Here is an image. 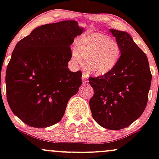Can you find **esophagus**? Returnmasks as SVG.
<instances>
[{
  "mask_svg": "<svg viewBox=\"0 0 159 159\" xmlns=\"http://www.w3.org/2000/svg\"><path fill=\"white\" fill-rule=\"evenodd\" d=\"M87 77H88V76L87 75V74H82V81H83L84 83H87V82H88V79H87L88 78Z\"/></svg>",
  "mask_w": 159,
  "mask_h": 159,
  "instance_id": "1",
  "label": "esophagus"
}]
</instances>
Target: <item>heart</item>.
Masks as SVG:
<instances>
[{"label": "heart", "instance_id": "heart-1", "mask_svg": "<svg viewBox=\"0 0 159 159\" xmlns=\"http://www.w3.org/2000/svg\"><path fill=\"white\" fill-rule=\"evenodd\" d=\"M77 48L72 52L75 63H81L84 57V67L89 73L103 75L116 65L121 54L117 42L100 32H87L78 37Z\"/></svg>", "mask_w": 159, "mask_h": 159}]
</instances>
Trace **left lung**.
<instances>
[{
    "mask_svg": "<svg viewBox=\"0 0 159 159\" xmlns=\"http://www.w3.org/2000/svg\"><path fill=\"white\" fill-rule=\"evenodd\" d=\"M121 49L111 72L90 77L94 94L89 104L95 121L110 130L130 125L143 114L148 101L152 74L147 57L126 32L110 29Z\"/></svg>",
    "mask_w": 159,
    "mask_h": 159,
    "instance_id": "8db88e82",
    "label": "left lung"
}]
</instances>
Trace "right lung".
<instances>
[{
  "label": "right lung",
  "instance_id": "right-lung-1",
  "mask_svg": "<svg viewBox=\"0 0 159 159\" xmlns=\"http://www.w3.org/2000/svg\"><path fill=\"white\" fill-rule=\"evenodd\" d=\"M83 31L73 20L48 24L16 44L7 68V98L27 125L45 128L61 120L82 84V72H71L68 63L70 45Z\"/></svg>",
  "mask_w": 159,
  "mask_h": 159
}]
</instances>
